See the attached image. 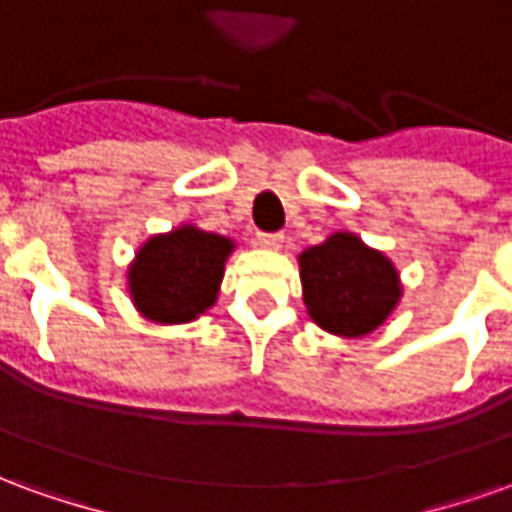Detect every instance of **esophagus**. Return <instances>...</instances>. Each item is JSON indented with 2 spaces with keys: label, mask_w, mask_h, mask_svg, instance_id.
<instances>
[{
  "label": "esophagus",
  "mask_w": 512,
  "mask_h": 512,
  "mask_svg": "<svg viewBox=\"0 0 512 512\" xmlns=\"http://www.w3.org/2000/svg\"><path fill=\"white\" fill-rule=\"evenodd\" d=\"M255 244L263 246V249H282V244H285V235L282 233H257Z\"/></svg>",
  "instance_id": "34e87169"
}]
</instances>
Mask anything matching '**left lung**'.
<instances>
[{
    "label": "left lung",
    "instance_id": "obj_1",
    "mask_svg": "<svg viewBox=\"0 0 512 512\" xmlns=\"http://www.w3.org/2000/svg\"><path fill=\"white\" fill-rule=\"evenodd\" d=\"M299 274L310 318L337 337L376 332L403 296L395 263L345 230L304 249Z\"/></svg>",
    "mask_w": 512,
    "mask_h": 512
}]
</instances>
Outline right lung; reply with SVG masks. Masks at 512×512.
<instances>
[{"label":"right lung","instance_id":"right-lung-1","mask_svg":"<svg viewBox=\"0 0 512 512\" xmlns=\"http://www.w3.org/2000/svg\"><path fill=\"white\" fill-rule=\"evenodd\" d=\"M233 249V238L205 233L194 224L150 235L128 266V293L136 312L164 326L200 318L216 304Z\"/></svg>","mask_w":512,"mask_h":512}]
</instances>
